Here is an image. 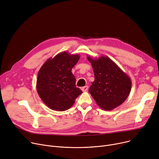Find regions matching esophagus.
<instances>
[{
  "label": "esophagus",
  "instance_id": "esophagus-1",
  "mask_svg": "<svg viewBox=\"0 0 159 159\" xmlns=\"http://www.w3.org/2000/svg\"><path fill=\"white\" fill-rule=\"evenodd\" d=\"M81 89V90H82L83 92H86V91H87V90H88V89H89V87H88V86H84V87H82Z\"/></svg>",
  "mask_w": 159,
  "mask_h": 159
}]
</instances>
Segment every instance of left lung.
Instances as JSON below:
<instances>
[{"instance_id": "1", "label": "left lung", "mask_w": 159, "mask_h": 159, "mask_svg": "<svg viewBox=\"0 0 159 159\" xmlns=\"http://www.w3.org/2000/svg\"><path fill=\"white\" fill-rule=\"evenodd\" d=\"M95 76L89 91L97 104L104 110H112L128 97L132 87L130 77L108 57H87Z\"/></svg>"}]
</instances>
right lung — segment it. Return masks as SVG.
Masks as SVG:
<instances>
[{
	"label": "right lung",
	"mask_w": 159,
	"mask_h": 159,
	"mask_svg": "<svg viewBox=\"0 0 159 159\" xmlns=\"http://www.w3.org/2000/svg\"><path fill=\"white\" fill-rule=\"evenodd\" d=\"M80 58V55L62 52L48 58L40 68L36 89L43 102L53 110H67L82 93L71 72Z\"/></svg>",
	"instance_id": "right-lung-1"
}]
</instances>
